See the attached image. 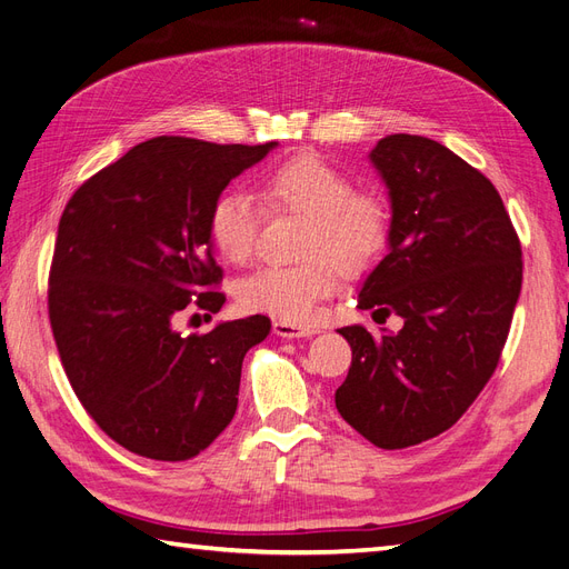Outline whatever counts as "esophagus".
<instances>
[{"label":"esophagus","instance_id":"34e87169","mask_svg":"<svg viewBox=\"0 0 569 569\" xmlns=\"http://www.w3.org/2000/svg\"><path fill=\"white\" fill-rule=\"evenodd\" d=\"M272 332L278 335V337L297 339V337H311V335H316V327L295 325V322H287V320H274L272 322Z\"/></svg>","mask_w":569,"mask_h":569}]
</instances>
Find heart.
I'll use <instances>...</instances> for the list:
<instances>
[{
    "mask_svg": "<svg viewBox=\"0 0 569 569\" xmlns=\"http://www.w3.org/2000/svg\"><path fill=\"white\" fill-rule=\"evenodd\" d=\"M261 197L270 213L306 218L297 266H263L237 287L244 311L268 313L274 320H311L318 301L339 284V268L358 272L370 268L389 244L391 213L387 201L356 189V180L316 153H299L268 170ZM263 211L242 189L222 192L209 211V239L226 263H247Z\"/></svg>",
    "mask_w": 569,
    "mask_h": 569,
    "instance_id": "b5f03b06",
    "label": "heart"
}]
</instances>
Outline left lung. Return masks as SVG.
<instances>
[{
    "mask_svg": "<svg viewBox=\"0 0 569 569\" xmlns=\"http://www.w3.org/2000/svg\"><path fill=\"white\" fill-rule=\"evenodd\" d=\"M370 159L391 197L389 253L358 308L399 332L339 327L351 368L339 416L380 449H406L453 427L501 360L522 287V247L501 194L451 149L387 134Z\"/></svg>",
    "mask_w": 569,
    "mask_h": 569,
    "instance_id": "obj_1",
    "label": "left lung"
}]
</instances>
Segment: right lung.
I'll list each match as a JSON object with an SVG mask.
<instances>
[{
    "instance_id": "obj_1",
    "label": "right lung",
    "mask_w": 569,
    "mask_h": 569,
    "mask_svg": "<svg viewBox=\"0 0 569 569\" xmlns=\"http://www.w3.org/2000/svg\"><path fill=\"white\" fill-rule=\"evenodd\" d=\"M274 144L153 137L66 203L49 268L51 332L82 408L137 456L189 460L234 418L242 360L270 320L189 337L173 322L189 303L209 318L226 303L209 211Z\"/></svg>"
}]
</instances>
